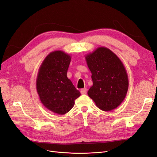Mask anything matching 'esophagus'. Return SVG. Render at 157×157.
Returning a JSON list of instances; mask_svg holds the SVG:
<instances>
[{
    "mask_svg": "<svg viewBox=\"0 0 157 157\" xmlns=\"http://www.w3.org/2000/svg\"><path fill=\"white\" fill-rule=\"evenodd\" d=\"M80 92H81V94H86V92H87V89H86V88L82 89V90H81Z\"/></svg>",
    "mask_w": 157,
    "mask_h": 157,
    "instance_id": "esophagus-1",
    "label": "esophagus"
}]
</instances>
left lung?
Listing matches in <instances>:
<instances>
[{
    "label": "left lung",
    "instance_id": "8db88e82",
    "mask_svg": "<svg viewBox=\"0 0 157 157\" xmlns=\"http://www.w3.org/2000/svg\"><path fill=\"white\" fill-rule=\"evenodd\" d=\"M85 57L93 83L87 92L89 96L102 111H112L122 103L128 90V75L123 63L104 46Z\"/></svg>",
    "mask_w": 157,
    "mask_h": 157
}]
</instances>
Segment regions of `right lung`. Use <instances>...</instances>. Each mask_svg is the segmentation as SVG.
Returning a JSON list of instances; mask_svg holds the SVG:
<instances>
[{
  "label": "right lung",
  "mask_w": 157,
  "mask_h": 157,
  "mask_svg": "<svg viewBox=\"0 0 157 157\" xmlns=\"http://www.w3.org/2000/svg\"><path fill=\"white\" fill-rule=\"evenodd\" d=\"M71 57L61 50L52 52L40 66L36 88L43 105L50 111L65 114L74 105V101L80 96L67 78Z\"/></svg>",
  "instance_id": "obj_1"
}]
</instances>
